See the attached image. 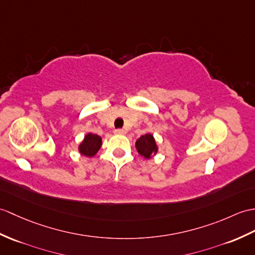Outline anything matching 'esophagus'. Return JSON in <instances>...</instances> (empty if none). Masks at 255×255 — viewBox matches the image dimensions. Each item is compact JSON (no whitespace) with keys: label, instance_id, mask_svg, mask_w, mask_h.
<instances>
[{"label":"esophagus","instance_id":"1","mask_svg":"<svg viewBox=\"0 0 255 255\" xmlns=\"http://www.w3.org/2000/svg\"><path fill=\"white\" fill-rule=\"evenodd\" d=\"M114 133H116V134H125L126 133V130H124V129H115L114 130Z\"/></svg>","mask_w":255,"mask_h":255}]
</instances>
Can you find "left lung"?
<instances>
[{"instance_id":"obj_1","label":"left lung","mask_w":255,"mask_h":255,"mask_svg":"<svg viewBox=\"0 0 255 255\" xmlns=\"http://www.w3.org/2000/svg\"><path fill=\"white\" fill-rule=\"evenodd\" d=\"M135 149L144 158H151L157 153V145L154 137L151 133H145L135 141Z\"/></svg>"}]
</instances>
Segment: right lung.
I'll use <instances>...</instances> for the list:
<instances>
[{
    "instance_id": "right-lung-1",
    "label": "right lung",
    "mask_w": 255,
    "mask_h": 255,
    "mask_svg": "<svg viewBox=\"0 0 255 255\" xmlns=\"http://www.w3.org/2000/svg\"><path fill=\"white\" fill-rule=\"evenodd\" d=\"M101 145H102V138L98 134L89 132L85 135V139L79 144L78 150L82 155L92 157L97 154Z\"/></svg>"
}]
</instances>
